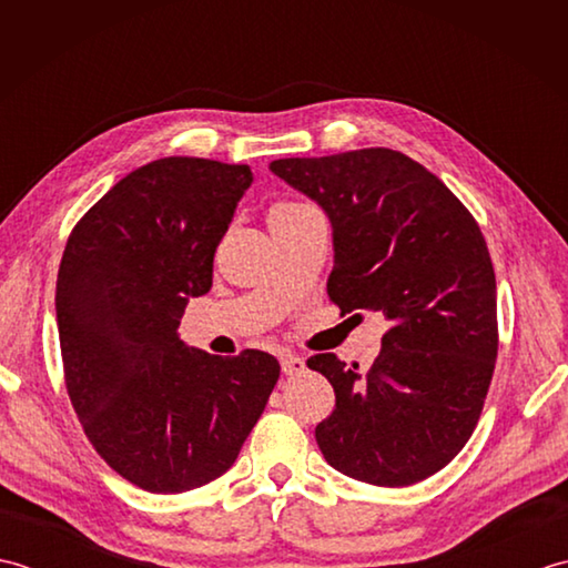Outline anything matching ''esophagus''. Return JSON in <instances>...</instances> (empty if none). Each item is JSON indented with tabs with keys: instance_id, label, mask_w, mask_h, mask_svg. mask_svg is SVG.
<instances>
[{
	"instance_id": "esophagus-1",
	"label": "esophagus",
	"mask_w": 568,
	"mask_h": 568,
	"mask_svg": "<svg viewBox=\"0 0 568 568\" xmlns=\"http://www.w3.org/2000/svg\"><path fill=\"white\" fill-rule=\"evenodd\" d=\"M281 368L285 376H303V373L307 371V364L305 358H300L295 354H283L281 356Z\"/></svg>"
}]
</instances>
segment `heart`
I'll list each match as a JSON object with an SVG mask.
<instances>
[{
	"instance_id": "heart-1",
	"label": "heart",
	"mask_w": 568,
	"mask_h": 568,
	"mask_svg": "<svg viewBox=\"0 0 568 568\" xmlns=\"http://www.w3.org/2000/svg\"><path fill=\"white\" fill-rule=\"evenodd\" d=\"M281 207H287V204H281ZM277 210V207H275Z\"/></svg>"
}]
</instances>
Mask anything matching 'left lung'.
Returning <instances> with one entry per match:
<instances>
[{
    "label": "left lung",
    "instance_id": "8db88e82",
    "mask_svg": "<svg viewBox=\"0 0 568 568\" xmlns=\"http://www.w3.org/2000/svg\"><path fill=\"white\" fill-rule=\"evenodd\" d=\"M271 171L332 224L327 293L342 312H383L390 329L368 373L334 354V413L315 437L329 466L400 488L464 449L498 356L496 273L474 216L425 165L390 149L281 159Z\"/></svg>",
    "mask_w": 568,
    "mask_h": 568
}]
</instances>
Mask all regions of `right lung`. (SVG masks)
<instances>
[{
    "label": "right lung",
    "instance_id": "add662e5",
    "mask_svg": "<svg viewBox=\"0 0 568 568\" xmlns=\"http://www.w3.org/2000/svg\"><path fill=\"white\" fill-rule=\"evenodd\" d=\"M251 183L248 165L210 159L141 165L82 216L60 261L70 403L104 462L149 493L232 468L281 376L271 354L212 356L178 334L190 297L210 293L214 251Z\"/></svg>",
    "mask_w": 568,
    "mask_h": 568
}]
</instances>
